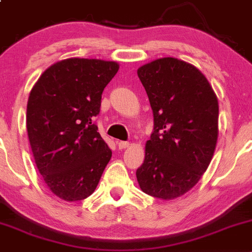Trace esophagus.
Segmentation results:
<instances>
[{
  "label": "esophagus",
  "instance_id": "34e87169",
  "mask_svg": "<svg viewBox=\"0 0 252 252\" xmlns=\"http://www.w3.org/2000/svg\"><path fill=\"white\" fill-rule=\"evenodd\" d=\"M130 146V142H128V141H119L118 142V147L119 149H126V147H129Z\"/></svg>",
  "mask_w": 252,
  "mask_h": 252
}]
</instances>
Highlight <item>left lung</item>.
<instances>
[{"instance_id": "obj_1", "label": "left lung", "mask_w": 252, "mask_h": 252, "mask_svg": "<svg viewBox=\"0 0 252 252\" xmlns=\"http://www.w3.org/2000/svg\"><path fill=\"white\" fill-rule=\"evenodd\" d=\"M138 77L154 111V131L136 171L145 194L182 196L208 168L218 139V98L195 65L164 57L141 65Z\"/></svg>"}]
</instances>
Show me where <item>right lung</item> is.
<instances>
[{
    "mask_svg": "<svg viewBox=\"0 0 252 252\" xmlns=\"http://www.w3.org/2000/svg\"><path fill=\"white\" fill-rule=\"evenodd\" d=\"M119 64L67 58L47 68L30 91L27 130L35 164L52 194L79 201L95 191L112 150L94 117Z\"/></svg>",
    "mask_w": 252,
    "mask_h": 252,
    "instance_id": "obj_1",
    "label": "right lung"
}]
</instances>
